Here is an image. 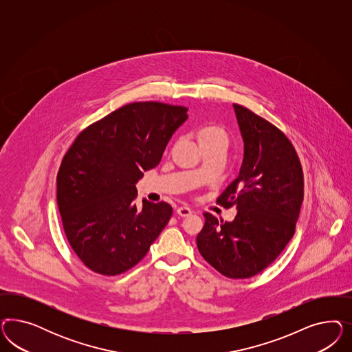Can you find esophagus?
Returning a JSON list of instances; mask_svg holds the SVG:
<instances>
[{"label": "esophagus", "mask_w": 352, "mask_h": 352, "mask_svg": "<svg viewBox=\"0 0 352 352\" xmlns=\"http://www.w3.org/2000/svg\"><path fill=\"white\" fill-rule=\"evenodd\" d=\"M177 213H178V215H181V217H188L190 214H192V209L188 208V206H181V208L177 209Z\"/></svg>", "instance_id": "1"}]
</instances>
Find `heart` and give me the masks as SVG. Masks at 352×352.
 Here are the masks:
<instances>
[{
    "label": "heart",
    "mask_w": 352,
    "mask_h": 352,
    "mask_svg": "<svg viewBox=\"0 0 352 352\" xmlns=\"http://www.w3.org/2000/svg\"><path fill=\"white\" fill-rule=\"evenodd\" d=\"M197 139H199L200 146H205V144H223V146H227L228 135H227V131L221 126L206 125V126H203L199 130Z\"/></svg>",
    "instance_id": "obj_1"
}]
</instances>
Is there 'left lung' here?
I'll use <instances>...</instances> for the list:
<instances>
[{
	"label": "left lung",
	"instance_id": "left-lung-1",
	"mask_svg": "<svg viewBox=\"0 0 352 352\" xmlns=\"http://www.w3.org/2000/svg\"><path fill=\"white\" fill-rule=\"evenodd\" d=\"M244 142V157L234 179L218 197L236 206L232 222L205 213L196 241L204 259L231 278L263 271L296 232L303 201V173L285 134L250 109L234 104Z\"/></svg>",
	"mask_w": 352,
	"mask_h": 352
}]
</instances>
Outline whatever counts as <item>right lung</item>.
<instances>
[{
  "instance_id": "1",
  "label": "right lung",
  "mask_w": 352,
  "mask_h": 352,
  "mask_svg": "<svg viewBox=\"0 0 352 352\" xmlns=\"http://www.w3.org/2000/svg\"><path fill=\"white\" fill-rule=\"evenodd\" d=\"M187 111L159 102L126 104L81 131L64 155L56 203L69 245L91 271H128L169 222V204L137 205L135 184L159 165Z\"/></svg>"
}]
</instances>
